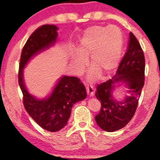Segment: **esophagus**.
I'll return each mask as SVG.
<instances>
[{
	"instance_id": "obj_1",
	"label": "esophagus",
	"mask_w": 160,
	"mask_h": 160,
	"mask_svg": "<svg viewBox=\"0 0 160 160\" xmlns=\"http://www.w3.org/2000/svg\"><path fill=\"white\" fill-rule=\"evenodd\" d=\"M87 93L90 97H93L94 95V88L92 85H87Z\"/></svg>"
}]
</instances>
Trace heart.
Segmentation results:
<instances>
[{
  "instance_id": "b5f03b06",
  "label": "heart",
  "mask_w": 160,
  "mask_h": 160,
  "mask_svg": "<svg viewBox=\"0 0 160 160\" xmlns=\"http://www.w3.org/2000/svg\"><path fill=\"white\" fill-rule=\"evenodd\" d=\"M122 48V35L117 26L90 27L80 40V54L74 55L72 62L80 72L90 56V66L93 67L88 73V79L93 80L100 75L107 74L117 67Z\"/></svg>"
}]
</instances>
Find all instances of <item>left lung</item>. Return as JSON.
Listing matches in <instances>:
<instances>
[{"label": "left lung", "mask_w": 160, "mask_h": 160, "mask_svg": "<svg viewBox=\"0 0 160 160\" xmlns=\"http://www.w3.org/2000/svg\"><path fill=\"white\" fill-rule=\"evenodd\" d=\"M145 56L139 42L130 32L128 47L118 67L115 75L106 82L98 84L95 92L101 101V108L95 116V121L106 132H114L125 127L135 114L138 98L145 83ZM124 82L130 95L124 102L112 100L111 92L114 84Z\"/></svg>", "instance_id": "left-lung-1"}]
</instances>
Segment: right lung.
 <instances>
[{"mask_svg":"<svg viewBox=\"0 0 160 160\" xmlns=\"http://www.w3.org/2000/svg\"><path fill=\"white\" fill-rule=\"evenodd\" d=\"M58 28L43 25L38 27L27 40L22 49L18 70V83L23 93V104L33 120L44 129L58 132L67 124L72 105L85 99L84 84L75 77H62L49 98L37 100L30 95L23 82V68L31 57L46 49L56 41Z\"/></svg>","mask_w":160,"mask_h":160,"instance_id":"1","label":"right lung"}]
</instances>
